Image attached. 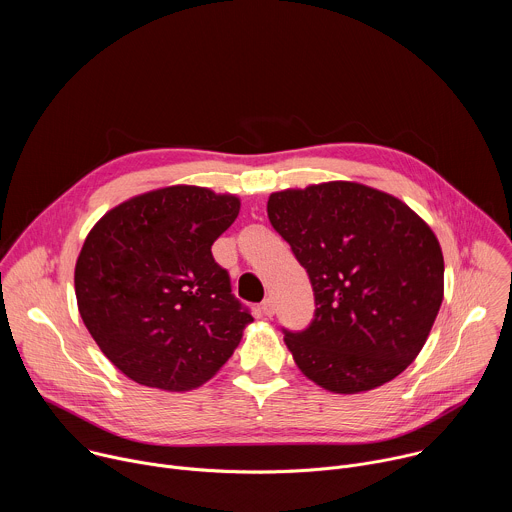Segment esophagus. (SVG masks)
Segmentation results:
<instances>
[{"label": "esophagus", "instance_id": "34e87169", "mask_svg": "<svg viewBox=\"0 0 512 512\" xmlns=\"http://www.w3.org/2000/svg\"><path fill=\"white\" fill-rule=\"evenodd\" d=\"M261 312H263L267 318H271V316L275 314V304H273V300H271V298H265V300H263V304H261Z\"/></svg>", "mask_w": 512, "mask_h": 512}]
</instances>
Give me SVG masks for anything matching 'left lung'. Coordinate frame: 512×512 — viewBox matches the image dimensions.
I'll use <instances>...</instances> for the list:
<instances>
[{
    "label": "left lung",
    "mask_w": 512,
    "mask_h": 512,
    "mask_svg": "<svg viewBox=\"0 0 512 512\" xmlns=\"http://www.w3.org/2000/svg\"><path fill=\"white\" fill-rule=\"evenodd\" d=\"M267 216L314 289L312 324L283 330L298 369L340 395L401 375L444 300V255L429 225L399 198L344 180L273 192Z\"/></svg>",
    "instance_id": "obj_1"
}]
</instances>
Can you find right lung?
I'll return each mask as SVG.
<instances>
[{
    "label": "right lung",
    "instance_id": "1",
    "mask_svg": "<svg viewBox=\"0 0 512 512\" xmlns=\"http://www.w3.org/2000/svg\"><path fill=\"white\" fill-rule=\"evenodd\" d=\"M241 200L200 186H168L111 208L75 267L81 318L131 381L190 391L231 358L253 316L231 294L212 243Z\"/></svg>",
    "mask_w": 512,
    "mask_h": 512
}]
</instances>
